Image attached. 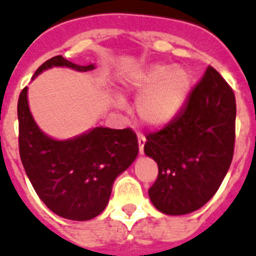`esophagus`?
Returning a JSON list of instances; mask_svg holds the SVG:
<instances>
[{
	"label": "esophagus",
	"instance_id": "34e87169",
	"mask_svg": "<svg viewBox=\"0 0 256 256\" xmlns=\"http://www.w3.org/2000/svg\"><path fill=\"white\" fill-rule=\"evenodd\" d=\"M145 136H144L142 133H138V150H140V154L144 153V145H145Z\"/></svg>",
	"mask_w": 256,
	"mask_h": 256
}]
</instances>
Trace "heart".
Here are the masks:
<instances>
[{
  "instance_id": "1",
  "label": "heart",
  "mask_w": 256,
  "mask_h": 256,
  "mask_svg": "<svg viewBox=\"0 0 256 256\" xmlns=\"http://www.w3.org/2000/svg\"><path fill=\"white\" fill-rule=\"evenodd\" d=\"M122 88L138 95L137 114L144 123L161 126L174 119L187 100L191 76L183 68L156 64L128 72L122 78Z\"/></svg>"
}]
</instances>
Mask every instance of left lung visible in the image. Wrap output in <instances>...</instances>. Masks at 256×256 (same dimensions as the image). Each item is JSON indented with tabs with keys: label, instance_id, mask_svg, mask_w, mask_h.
<instances>
[{
	"label": "left lung",
	"instance_id": "left-lung-1",
	"mask_svg": "<svg viewBox=\"0 0 256 256\" xmlns=\"http://www.w3.org/2000/svg\"><path fill=\"white\" fill-rule=\"evenodd\" d=\"M236 112L233 90L208 66L178 116L148 134L144 152L158 164L149 198L158 210L187 214L212 199L233 160Z\"/></svg>",
	"mask_w": 256,
	"mask_h": 256
}]
</instances>
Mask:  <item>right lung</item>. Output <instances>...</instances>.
<instances>
[{
  "label": "right lung",
  "instance_id": "right-lung-1",
  "mask_svg": "<svg viewBox=\"0 0 256 256\" xmlns=\"http://www.w3.org/2000/svg\"><path fill=\"white\" fill-rule=\"evenodd\" d=\"M52 66L88 72L94 65H77L54 56L38 68L32 78ZM19 156L40 200L57 216L86 221L102 213L114 180L130 168L138 141L130 128L96 126L72 140H54L34 122L27 102V88L19 94Z\"/></svg>",
  "mask_w": 256,
  "mask_h": 256
}]
</instances>
